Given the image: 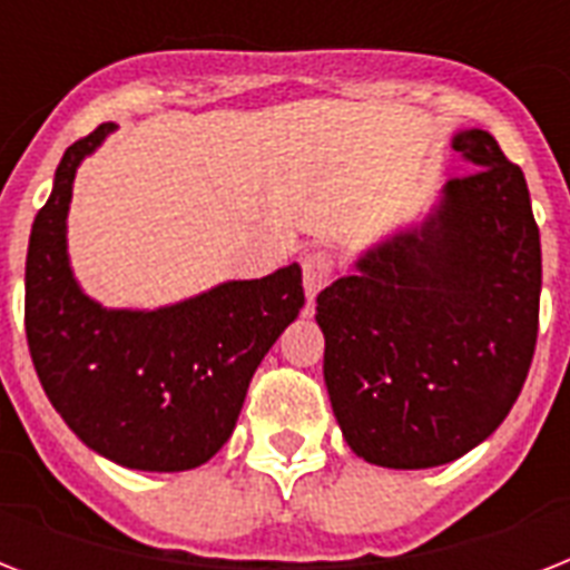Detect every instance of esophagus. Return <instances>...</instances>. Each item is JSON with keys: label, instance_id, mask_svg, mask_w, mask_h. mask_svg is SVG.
I'll use <instances>...</instances> for the list:
<instances>
[{"label": "esophagus", "instance_id": "esophagus-1", "mask_svg": "<svg viewBox=\"0 0 570 570\" xmlns=\"http://www.w3.org/2000/svg\"><path fill=\"white\" fill-rule=\"evenodd\" d=\"M302 272H304V295L307 302H313L316 295L328 286L331 275H334V259L328 250H311L302 257Z\"/></svg>", "mask_w": 570, "mask_h": 570}]
</instances>
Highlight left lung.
<instances>
[{
	"label": "left lung",
	"mask_w": 570,
	"mask_h": 570,
	"mask_svg": "<svg viewBox=\"0 0 570 570\" xmlns=\"http://www.w3.org/2000/svg\"><path fill=\"white\" fill-rule=\"evenodd\" d=\"M452 147L476 168L443 186L423 227L366 250L316 298L331 407L379 468H438L485 441L539 337L541 239L523 171L485 129Z\"/></svg>",
	"instance_id": "1"
}]
</instances>
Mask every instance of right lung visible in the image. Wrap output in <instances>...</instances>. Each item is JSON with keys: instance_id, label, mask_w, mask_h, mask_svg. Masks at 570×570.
<instances>
[{"instance_id": "1", "label": "right lung", "mask_w": 570, "mask_h": 570, "mask_svg": "<svg viewBox=\"0 0 570 570\" xmlns=\"http://www.w3.org/2000/svg\"><path fill=\"white\" fill-rule=\"evenodd\" d=\"M100 124L61 156L26 257V337L49 402L76 438L132 470L200 468L239 420L250 375L304 307L302 268L227 281L159 311H106L67 259L76 168L109 136Z\"/></svg>"}]
</instances>
